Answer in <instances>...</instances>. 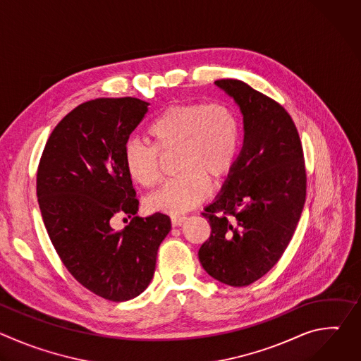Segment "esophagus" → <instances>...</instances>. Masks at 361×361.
Returning a JSON list of instances; mask_svg holds the SVG:
<instances>
[{
  "mask_svg": "<svg viewBox=\"0 0 361 361\" xmlns=\"http://www.w3.org/2000/svg\"><path fill=\"white\" fill-rule=\"evenodd\" d=\"M185 220H187L185 217L173 216V217H171V226H173V227H178V226H181V224H183Z\"/></svg>",
  "mask_w": 361,
  "mask_h": 361,
  "instance_id": "1",
  "label": "esophagus"
}]
</instances>
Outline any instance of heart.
<instances>
[{"label": "heart", "mask_w": 361, "mask_h": 361, "mask_svg": "<svg viewBox=\"0 0 361 361\" xmlns=\"http://www.w3.org/2000/svg\"><path fill=\"white\" fill-rule=\"evenodd\" d=\"M152 145L130 140L123 149L128 177L149 188L160 178L159 151L176 154V178L145 198L154 213L180 216L197 207L234 169L241 141L237 114L224 102H183L166 109L148 127Z\"/></svg>", "instance_id": "1"}]
</instances>
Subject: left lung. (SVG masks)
Returning a JSON list of instances; mask_svg holds the SVG:
<instances>
[{
    "label": "left lung",
    "instance_id": "1",
    "mask_svg": "<svg viewBox=\"0 0 361 361\" xmlns=\"http://www.w3.org/2000/svg\"><path fill=\"white\" fill-rule=\"evenodd\" d=\"M243 114L244 141L220 194L202 217L212 235L198 250L209 276L244 287L269 273L287 248L305 201V169L288 113L240 80L214 82Z\"/></svg>",
    "mask_w": 361,
    "mask_h": 361
}]
</instances>
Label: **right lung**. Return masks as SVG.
I'll list each match as a JSON object with an SVG mask.
<instances>
[{"instance_id": "1", "label": "right lung", "mask_w": 361, "mask_h": 361, "mask_svg": "<svg viewBox=\"0 0 361 361\" xmlns=\"http://www.w3.org/2000/svg\"><path fill=\"white\" fill-rule=\"evenodd\" d=\"M133 98H97L68 113L51 133L38 166L37 197L44 226L73 277L110 301L140 295L156 270L170 217L135 216L138 200L124 163L130 134L148 111ZM132 219L121 232L116 214Z\"/></svg>"}]
</instances>
